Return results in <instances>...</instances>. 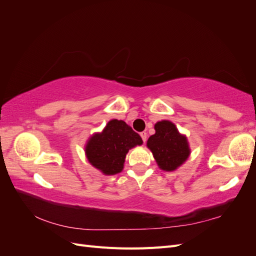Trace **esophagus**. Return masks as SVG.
I'll return each mask as SVG.
<instances>
[{
  "mask_svg": "<svg viewBox=\"0 0 256 256\" xmlns=\"http://www.w3.org/2000/svg\"><path fill=\"white\" fill-rule=\"evenodd\" d=\"M140 136H141V138H142L143 142L145 143V142H146V140H147V134H146V132H144V131H143V132H141V134H140Z\"/></svg>",
  "mask_w": 256,
  "mask_h": 256,
  "instance_id": "1",
  "label": "esophagus"
}]
</instances>
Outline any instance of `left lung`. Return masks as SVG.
I'll list each match as a JSON object with an SVG mask.
<instances>
[{
	"label": "left lung",
	"instance_id": "1",
	"mask_svg": "<svg viewBox=\"0 0 256 256\" xmlns=\"http://www.w3.org/2000/svg\"><path fill=\"white\" fill-rule=\"evenodd\" d=\"M156 134L150 136L147 147L152 150L158 166L164 171H175L190 154L187 138L180 134L170 120H161L154 125Z\"/></svg>",
	"mask_w": 256,
	"mask_h": 256
}]
</instances>
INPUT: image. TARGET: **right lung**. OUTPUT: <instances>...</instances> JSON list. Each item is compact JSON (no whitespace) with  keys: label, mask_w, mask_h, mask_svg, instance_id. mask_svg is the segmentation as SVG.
<instances>
[{"label":"right lung","mask_w":256,"mask_h":256,"mask_svg":"<svg viewBox=\"0 0 256 256\" xmlns=\"http://www.w3.org/2000/svg\"><path fill=\"white\" fill-rule=\"evenodd\" d=\"M142 143L141 136L125 122L112 120L102 132L90 138L85 154L90 164L104 175H114L122 171L129 150Z\"/></svg>","instance_id":"obj_1"}]
</instances>
